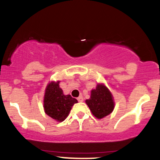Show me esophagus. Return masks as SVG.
<instances>
[{"mask_svg":"<svg viewBox=\"0 0 160 160\" xmlns=\"http://www.w3.org/2000/svg\"><path fill=\"white\" fill-rule=\"evenodd\" d=\"M77 100H78L79 102H83V97H82V96H80V97H79L78 98H77Z\"/></svg>","mask_w":160,"mask_h":160,"instance_id":"1","label":"esophagus"}]
</instances>
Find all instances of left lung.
Instances as JSON below:
<instances>
[{
  "mask_svg": "<svg viewBox=\"0 0 160 160\" xmlns=\"http://www.w3.org/2000/svg\"><path fill=\"white\" fill-rule=\"evenodd\" d=\"M86 103L97 119H102L108 116L115 107L112 94L103 83H97L96 88L91 90L90 99L86 100Z\"/></svg>",
  "mask_w": 160,
  "mask_h": 160,
  "instance_id": "8db88e82",
  "label": "left lung"
}]
</instances>
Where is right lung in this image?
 I'll return each instance as SVG.
<instances>
[{"label":"right lung","mask_w":160,"mask_h":160,"mask_svg":"<svg viewBox=\"0 0 160 160\" xmlns=\"http://www.w3.org/2000/svg\"><path fill=\"white\" fill-rule=\"evenodd\" d=\"M60 81H51L45 89L43 110L45 113L58 122H63L68 117L72 107L77 100L70 94L64 95Z\"/></svg>","instance_id":"right-lung-1"}]
</instances>
